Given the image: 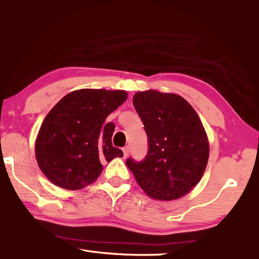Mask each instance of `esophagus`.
Wrapping results in <instances>:
<instances>
[{"mask_svg": "<svg viewBox=\"0 0 259 259\" xmlns=\"http://www.w3.org/2000/svg\"><path fill=\"white\" fill-rule=\"evenodd\" d=\"M122 151H123V156L124 157H126V156L129 155V147L128 146H125V147L122 148Z\"/></svg>", "mask_w": 259, "mask_h": 259, "instance_id": "obj_1", "label": "esophagus"}]
</instances>
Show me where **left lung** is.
<instances>
[{"instance_id": "left-lung-1", "label": "left lung", "mask_w": 259, "mask_h": 259, "mask_svg": "<svg viewBox=\"0 0 259 259\" xmlns=\"http://www.w3.org/2000/svg\"><path fill=\"white\" fill-rule=\"evenodd\" d=\"M133 103L147 134L148 152L142 162L129 157L126 165L150 198H182L202 178L209 159L198 113L181 96L157 90L136 93Z\"/></svg>"}]
</instances>
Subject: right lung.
Wrapping results in <instances>:
<instances>
[{"label": "right lung", "mask_w": 259, "mask_h": 259, "mask_svg": "<svg viewBox=\"0 0 259 259\" xmlns=\"http://www.w3.org/2000/svg\"><path fill=\"white\" fill-rule=\"evenodd\" d=\"M126 97L123 90L80 89L52 107L35 142L37 164L52 184L81 190L102 174V161L123 156L112 145L115 125L105 121Z\"/></svg>", "instance_id": "right-lung-1"}]
</instances>
